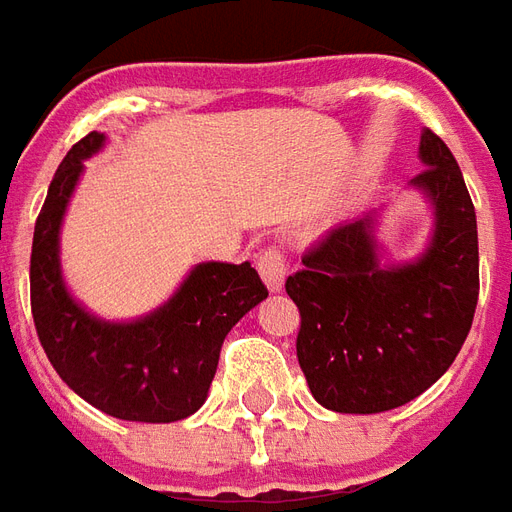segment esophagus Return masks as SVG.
Here are the masks:
<instances>
[{
  "instance_id": "1",
  "label": "esophagus",
  "mask_w": 512,
  "mask_h": 512,
  "mask_svg": "<svg viewBox=\"0 0 512 512\" xmlns=\"http://www.w3.org/2000/svg\"><path fill=\"white\" fill-rule=\"evenodd\" d=\"M257 271H260V277L266 282V288L271 293H279L282 285H285V277H288V263H285L282 249H277V246L263 249L260 257H257Z\"/></svg>"
}]
</instances>
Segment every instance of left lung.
Returning <instances> with one entry per match:
<instances>
[{
	"instance_id": "1",
	"label": "left lung",
	"mask_w": 512,
	"mask_h": 512,
	"mask_svg": "<svg viewBox=\"0 0 512 512\" xmlns=\"http://www.w3.org/2000/svg\"><path fill=\"white\" fill-rule=\"evenodd\" d=\"M411 186L433 205L428 249L384 266L378 213L323 235L288 277L301 329L296 356L312 397L340 414H378L422 395L455 362L480 293L477 219L461 167L430 128Z\"/></svg>"
}]
</instances>
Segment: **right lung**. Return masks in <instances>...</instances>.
<instances>
[{
    "label": "right lung",
    "instance_id": "1",
    "mask_svg": "<svg viewBox=\"0 0 512 512\" xmlns=\"http://www.w3.org/2000/svg\"><path fill=\"white\" fill-rule=\"evenodd\" d=\"M104 142L90 131L54 172L32 238V318L54 370L90 406L128 422H178L205 403L224 337L268 290L249 263H200L145 318L115 323L84 310L62 279L60 227L82 161Z\"/></svg>",
    "mask_w": 512,
    "mask_h": 512
}]
</instances>
